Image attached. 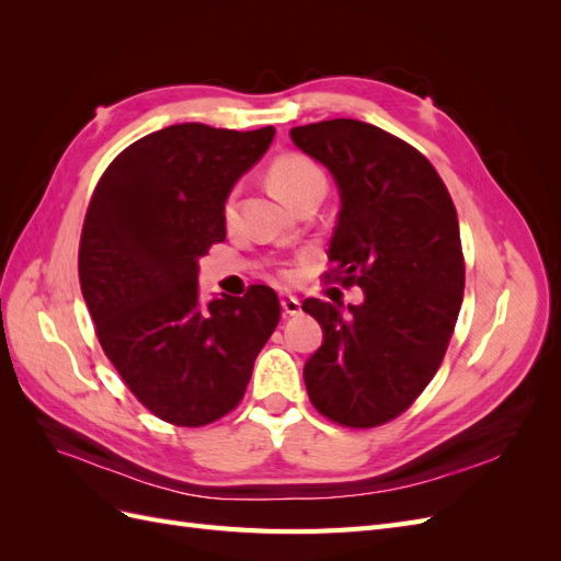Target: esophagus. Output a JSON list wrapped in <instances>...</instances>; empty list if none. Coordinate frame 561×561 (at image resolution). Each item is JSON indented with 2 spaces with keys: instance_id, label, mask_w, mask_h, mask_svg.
Segmentation results:
<instances>
[{
  "instance_id": "obj_1",
  "label": "esophagus",
  "mask_w": 561,
  "mask_h": 561,
  "mask_svg": "<svg viewBox=\"0 0 561 561\" xmlns=\"http://www.w3.org/2000/svg\"><path fill=\"white\" fill-rule=\"evenodd\" d=\"M280 309L285 316H299L301 313V301L293 295H283L280 297Z\"/></svg>"
}]
</instances>
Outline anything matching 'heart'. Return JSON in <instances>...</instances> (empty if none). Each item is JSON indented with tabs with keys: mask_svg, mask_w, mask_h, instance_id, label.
<instances>
[{
	"mask_svg": "<svg viewBox=\"0 0 561 561\" xmlns=\"http://www.w3.org/2000/svg\"><path fill=\"white\" fill-rule=\"evenodd\" d=\"M268 182L287 206H295L304 194H309L311 190H318V186L328 184L325 173L320 171V165L301 154H285L271 163ZM236 206H239V196L233 192L225 203V217L229 222L236 217Z\"/></svg>",
	"mask_w": 561,
	"mask_h": 561,
	"instance_id": "b5f03b06",
	"label": "heart"
}]
</instances>
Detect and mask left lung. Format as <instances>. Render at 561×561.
Here are the masks:
<instances>
[{
	"mask_svg": "<svg viewBox=\"0 0 561 561\" xmlns=\"http://www.w3.org/2000/svg\"><path fill=\"white\" fill-rule=\"evenodd\" d=\"M339 190L328 260L334 280L358 285L360 304L307 299L322 346L304 365L320 414L371 428L410 407L445 358L463 301L458 217L431 161L355 118L290 130Z\"/></svg>",
	"mask_w": 561,
	"mask_h": 561,
	"instance_id": "obj_1",
	"label": "left lung"
}]
</instances>
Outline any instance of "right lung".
Instances as JSON below:
<instances>
[{
  "instance_id": "add662e5",
  "label": "right lung",
  "mask_w": 561,
  "mask_h": 561,
  "mask_svg": "<svg viewBox=\"0 0 561 561\" xmlns=\"http://www.w3.org/2000/svg\"><path fill=\"white\" fill-rule=\"evenodd\" d=\"M276 128L175 124L100 178L79 245L81 295L110 363L151 414L206 426L241 402L280 304L266 285L203 301L198 260L225 241V203Z\"/></svg>"
}]
</instances>
